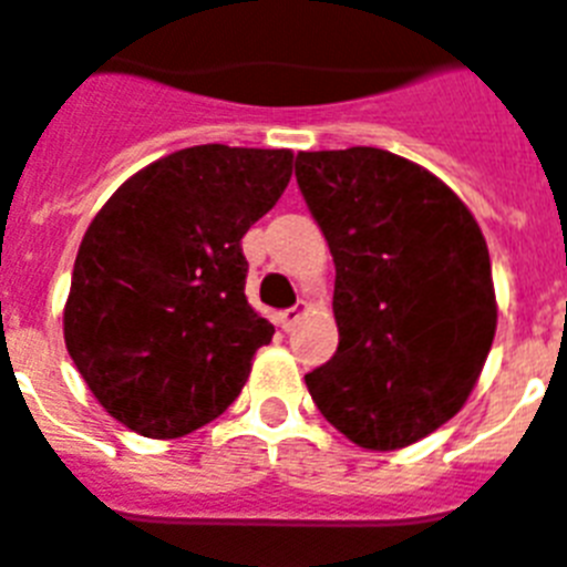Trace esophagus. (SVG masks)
<instances>
[{"label": "esophagus", "instance_id": "esophagus-1", "mask_svg": "<svg viewBox=\"0 0 567 567\" xmlns=\"http://www.w3.org/2000/svg\"><path fill=\"white\" fill-rule=\"evenodd\" d=\"M302 315H306V302H300V306H293V309H285V311H279V327L285 329V332H291L293 327H297V320L302 318Z\"/></svg>", "mask_w": 567, "mask_h": 567}]
</instances>
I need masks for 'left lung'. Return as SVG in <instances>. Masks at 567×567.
I'll return each mask as SVG.
<instances>
[{"instance_id": "left-lung-1", "label": "left lung", "mask_w": 567, "mask_h": 567, "mask_svg": "<svg viewBox=\"0 0 567 567\" xmlns=\"http://www.w3.org/2000/svg\"><path fill=\"white\" fill-rule=\"evenodd\" d=\"M297 185L336 261L338 350L306 385L368 450L421 441L465 405L497 329L492 261L474 214L400 155H297Z\"/></svg>"}]
</instances>
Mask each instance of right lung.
I'll list each match as a JSON object with an SVG mask.
<instances>
[{"mask_svg": "<svg viewBox=\"0 0 567 567\" xmlns=\"http://www.w3.org/2000/svg\"><path fill=\"white\" fill-rule=\"evenodd\" d=\"M288 150L205 144L150 164L87 226L66 353L102 409L146 439L220 417L274 338L247 302L240 238L291 182Z\"/></svg>", "mask_w": 567, "mask_h": 567, "instance_id": "add662e5", "label": "right lung"}]
</instances>
